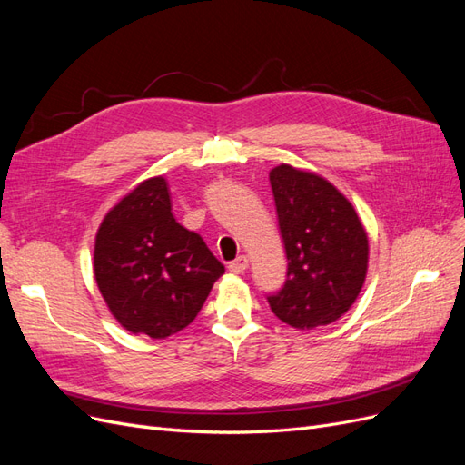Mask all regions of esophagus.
<instances>
[{"instance_id":"34e87169","label":"esophagus","mask_w":465,"mask_h":465,"mask_svg":"<svg viewBox=\"0 0 465 465\" xmlns=\"http://www.w3.org/2000/svg\"><path fill=\"white\" fill-rule=\"evenodd\" d=\"M248 270V258L246 256H238L229 263V272L232 273H244Z\"/></svg>"}]
</instances>
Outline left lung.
<instances>
[{
    "mask_svg": "<svg viewBox=\"0 0 465 465\" xmlns=\"http://www.w3.org/2000/svg\"><path fill=\"white\" fill-rule=\"evenodd\" d=\"M287 254L283 287L267 297L273 314L297 330L341 318L369 267V238L353 205L328 180L279 164L270 173Z\"/></svg>",
    "mask_w": 465,
    "mask_h": 465,
    "instance_id": "obj_1",
    "label": "left lung"
}]
</instances>
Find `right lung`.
I'll use <instances>...</instances> for the list:
<instances>
[{
    "mask_svg": "<svg viewBox=\"0 0 465 465\" xmlns=\"http://www.w3.org/2000/svg\"><path fill=\"white\" fill-rule=\"evenodd\" d=\"M223 273L203 238L176 223L163 176L142 182L98 227L96 285L132 333L163 340L186 328Z\"/></svg>",
    "mask_w": 465,
    "mask_h": 465,
    "instance_id": "add662e5",
    "label": "right lung"
}]
</instances>
